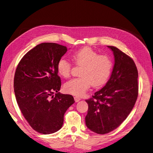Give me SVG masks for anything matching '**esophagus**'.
<instances>
[{"label":"esophagus","instance_id":"1","mask_svg":"<svg viewBox=\"0 0 153 153\" xmlns=\"http://www.w3.org/2000/svg\"><path fill=\"white\" fill-rule=\"evenodd\" d=\"M74 100H75V101L76 102H79L80 100V98H79V97H77V96H75L74 97Z\"/></svg>","mask_w":153,"mask_h":153}]
</instances>
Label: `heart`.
<instances>
[{"label": "heart", "mask_w": 153, "mask_h": 153, "mask_svg": "<svg viewBox=\"0 0 153 153\" xmlns=\"http://www.w3.org/2000/svg\"><path fill=\"white\" fill-rule=\"evenodd\" d=\"M72 59L76 65L82 67L80 77L67 82L64 88L67 93L76 96L84 94L91 85L94 87L104 85L112 71L113 63L110 57L106 55H99L91 48H84L74 53ZM57 68L60 76L68 77L71 64L62 57L59 60Z\"/></svg>", "instance_id": "1"}]
</instances>
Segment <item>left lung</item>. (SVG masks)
Instances as JSON below:
<instances>
[{
	"mask_svg": "<svg viewBox=\"0 0 153 153\" xmlns=\"http://www.w3.org/2000/svg\"><path fill=\"white\" fill-rule=\"evenodd\" d=\"M112 51L115 63L105 85L85 100L88 105L85 123L91 131L105 134L126 119L138 97V71L134 60L117 48Z\"/></svg>",
	"mask_w": 153,
	"mask_h": 153,
	"instance_id": "8db88e82",
	"label": "left lung"
}]
</instances>
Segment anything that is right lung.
Instances as JSON below:
<instances>
[{
    "instance_id": "obj_1",
    "label": "right lung",
    "mask_w": 153,
    "mask_h": 153,
    "mask_svg": "<svg viewBox=\"0 0 153 153\" xmlns=\"http://www.w3.org/2000/svg\"><path fill=\"white\" fill-rule=\"evenodd\" d=\"M67 50L59 44L41 43L24 55L16 69L17 103L30 126L41 134L60 129L65 113L75 102L72 95L59 92L62 82L57 66Z\"/></svg>"
}]
</instances>
